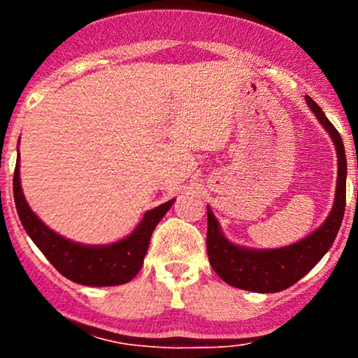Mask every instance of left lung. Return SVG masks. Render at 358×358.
<instances>
[{"instance_id": "1", "label": "left lung", "mask_w": 358, "mask_h": 358, "mask_svg": "<svg viewBox=\"0 0 358 358\" xmlns=\"http://www.w3.org/2000/svg\"><path fill=\"white\" fill-rule=\"evenodd\" d=\"M308 108L313 110L320 124L334 141L338 158V176L334 205L328 217L316 231L308 234L294 244L276 249H252L234 244L224 236L222 227L207 205V252L208 261L227 285L254 293H278L298 282L320 262L334 244L343 220L345 195H347V156L338 131L328 121L324 113L306 97Z\"/></svg>"}]
</instances>
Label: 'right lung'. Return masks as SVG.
I'll use <instances>...</instances> for the list:
<instances>
[{"label":"right lung","mask_w":358,"mask_h":358,"mask_svg":"<svg viewBox=\"0 0 358 358\" xmlns=\"http://www.w3.org/2000/svg\"><path fill=\"white\" fill-rule=\"evenodd\" d=\"M13 195L16 212L24 232L30 236L43 256L62 276L84 286H117L129 282L141 269L148 252L151 234L163 215L170 210L175 199L148 210L133 232L110 244H82L52 231L31 210L23 195L20 180V156L13 175Z\"/></svg>","instance_id":"1"}]
</instances>
